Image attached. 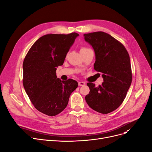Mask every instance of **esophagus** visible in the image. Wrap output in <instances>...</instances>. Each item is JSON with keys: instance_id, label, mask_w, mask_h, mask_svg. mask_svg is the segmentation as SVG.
Wrapping results in <instances>:
<instances>
[{"instance_id": "34e87169", "label": "esophagus", "mask_w": 152, "mask_h": 152, "mask_svg": "<svg viewBox=\"0 0 152 152\" xmlns=\"http://www.w3.org/2000/svg\"><path fill=\"white\" fill-rule=\"evenodd\" d=\"M85 84H86V83L84 82H83V81L78 82V85L79 86H85Z\"/></svg>"}]
</instances>
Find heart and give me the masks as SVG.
Instances as JSON below:
<instances>
[{
  "label": "heart",
  "instance_id": "heart-1",
  "mask_svg": "<svg viewBox=\"0 0 152 152\" xmlns=\"http://www.w3.org/2000/svg\"><path fill=\"white\" fill-rule=\"evenodd\" d=\"M89 49V48H86V47H83V48H82V49H81V50H85V49Z\"/></svg>",
  "mask_w": 152,
  "mask_h": 152
}]
</instances>
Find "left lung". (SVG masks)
<instances>
[{
    "label": "left lung",
    "mask_w": 152,
    "mask_h": 152,
    "mask_svg": "<svg viewBox=\"0 0 152 152\" xmlns=\"http://www.w3.org/2000/svg\"><path fill=\"white\" fill-rule=\"evenodd\" d=\"M84 36L95 52L94 69L102 73L103 78L99 87L92 83L87 84L90 92L85 99L92 109L107 114L121 105L130 87L132 75L129 55L120 42L104 32Z\"/></svg>",
    "instance_id": "1"
}]
</instances>
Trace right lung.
<instances>
[{"instance_id":"obj_1","label":"right lung","mask_w":152,"mask_h":152,"mask_svg":"<svg viewBox=\"0 0 152 152\" xmlns=\"http://www.w3.org/2000/svg\"><path fill=\"white\" fill-rule=\"evenodd\" d=\"M77 33L49 34L38 39L30 48L23 63L24 88L34 107L48 116L65 109L71 94L78 86L72 79L61 81L56 75Z\"/></svg>"}]
</instances>
